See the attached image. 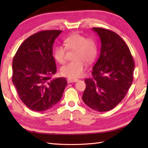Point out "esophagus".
Returning a JSON list of instances; mask_svg holds the SVG:
<instances>
[{"label":"esophagus","mask_w":148,"mask_h":148,"mask_svg":"<svg viewBox=\"0 0 148 148\" xmlns=\"http://www.w3.org/2000/svg\"><path fill=\"white\" fill-rule=\"evenodd\" d=\"M78 81V79H75V78H71V77L67 78V82H68L69 83L76 82V81Z\"/></svg>","instance_id":"obj_1"}]
</instances>
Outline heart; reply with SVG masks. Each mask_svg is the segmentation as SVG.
Listing matches in <instances>:
<instances>
[{
	"instance_id": "b5f03b06",
	"label": "heart",
	"mask_w": 148,
	"mask_h": 148,
	"mask_svg": "<svg viewBox=\"0 0 148 148\" xmlns=\"http://www.w3.org/2000/svg\"><path fill=\"white\" fill-rule=\"evenodd\" d=\"M65 46H56L53 51L55 60L61 64L65 62L66 49L74 51L73 61L61 68L63 76L76 78L83 76L85 71V62L90 64L94 61L97 54V45L95 40L85 37L79 34H73L64 40Z\"/></svg>"
}]
</instances>
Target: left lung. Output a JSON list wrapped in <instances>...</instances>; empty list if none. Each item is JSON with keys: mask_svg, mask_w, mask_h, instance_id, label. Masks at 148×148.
<instances>
[{"mask_svg": "<svg viewBox=\"0 0 148 148\" xmlns=\"http://www.w3.org/2000/svg\"><path fill=\"white\" fill-rule=\"evenodd\" d=\"M100 39V56L92 78L84 80L83 102L95 111L111 110L121 102L133 82L134 61L127 44L111 30L92 28Z\"/></svg>", "mask_w": 148, "mask_h": 148, "instance_id": "8db88e82", "label": "left lung"}]
</instances>
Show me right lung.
I'll list each match as a JSON object with an SVG mask.
<instances>
[{
    "label": "right lung",
    "instance_id": "1",
    "mask_svg": "<svg viewBox=\"0 0 148 148\" xmlns=\"http://www.w3.org/2000/svg\"><path fill=\"white\" fill-rule=\"evenodd\" d=\"M62 30L34 34L19 47L12 61V81L21 101L35 111H45L60 100L67 82L51 79L56 71L53 45Z\"/></svg>",
    "mask_w": 148,
    "mask_h": 148
}]
</instances>
